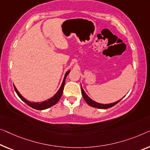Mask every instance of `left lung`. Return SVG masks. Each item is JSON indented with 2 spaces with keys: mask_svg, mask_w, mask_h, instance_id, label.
Masks as SVG:
<instances>
[{
  "mask_svg": "<svg viewBox=\"0 0 150 150\" xmlns=\"http://www.w3.org/2000/svg\"><path fill=\"white\" fill-rule=\"evenodd\" d=\"M81 93H82V96L83 97L85 101L87 102V104L88 105H89L90 106H92V107H94V108H100V109H107V108H111V107H112L115 106V105L117 104V103H118L120 101V100H118V101L115 102H113V103H110V104H100V103H98V102H96L95 101H93V100H91L90 98H89L88 95L86 94V92H85L83 89L82 87H81Z\"/></svg>",
  "mask_w": 150,
  "mask_h": 150,
  "instance_id": "obj_1",
  "label": "left lung"
}]
</instances>
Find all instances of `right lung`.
Masks as SVG:
<instances>
[{"instance_id":"add662e5","label":"right lung","mask_w":150,"mask_h":150,"mask_svg":"<svg viewBox=\"0 0 150 150\" xmlns=\"http://www.w3.org/2000/svg\"><path fill=\"white\" fill-rule=\"evenodd\" d=\"M69 73H70V70H69L67 72H66L65 75H64L63 81H62L61 86V87H60V88H59V90H58L57 92L55 93L54 96H52V98H50V99L46 100L44 102H30V101H28V100H26L25 98H23V96H22L21 94H20V93L19 92V91H18V90L16 88V87L14 86L15 90V91H16V93H17V94L18 95V96L21 98V99L23 100V101L25 102V103L28 104V106H30V107H32V108H34V109H36V110H45V109L50 108V107L54 106V105H55L58 102H59V100H60V98H61V96L62 94V92H63L64 86V84H65L66 77H67V76L69 75Z\"/></svg>"}]
</instances>
